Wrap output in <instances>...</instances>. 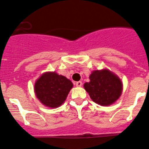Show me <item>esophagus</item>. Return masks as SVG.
<instances>
[{
    "instance_id": "34e87169",
    "label": "esophagus",
    "mask_w": 149,
    "mask_h": 149,
    "mask_svg": "<svg viewBox=\"0 0 149 149\" xmlns=\"http://www.w3.org/2000/svg\"><path fill=\"white\" fill-rule=\"evenodd\" d=\"M76 86L77 87H80V86H82V82L81 81H77V82H76Z\"/></svg>"
}]
</instances>
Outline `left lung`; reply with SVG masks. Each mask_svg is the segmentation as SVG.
Wrapping results in <instances>:
<instances>
[{
	"instance_id": "obj_1",
	"label": "left lung",
	"mask_w": 149,
	"mask_h": 149,
	"mask_svg": "<svg viewBox=\"0 0 149 149\" xmlns=\"http://www.w3.org/2000/svg\"><path fill=\"white\" fill-rule=\"evenodd\" d=\"M89 79L90 81L86 82L84 87L92 100L100 105H111L121 95V80L109 70L93 71Z\"/></svg>"
}]
</instances>
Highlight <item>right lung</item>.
I'll use <instances>...</instances> for the list:
<instances>
[{
  "label": "right lung",
  "mask_w": 149,
  "mask_h": 149,
  "mask_svg": "<svg viewBox=\"0 0 149 149\" xmlns=\"http://www.w3.org/2000/svg\"><path fill=\"white\" fill-rule=\"evenodd\" d=\"M72 87V81L65 77L55 72H48L37 80L34 91L42 104L50 108H56L64 102Z\"/></svg>",
  "instance_id": "1"
}]
</instances>
